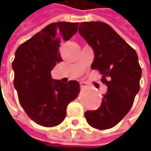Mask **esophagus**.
<instances>
[{"mask_svg": "<svg viewBox=\"0 0 151 151\" xmlns=\"http://www.w3.org/2000/svg\"><path fill=\"white\" fill-rule=\"evenodd\" d=\"M80 86L82 87V88H85L87 86V83L85 82H80Z\"/></svg>", "mask_w": 151, "mask_h": 151, "instance_id": "obj_1", "label": "esophagus"}]
</instances>
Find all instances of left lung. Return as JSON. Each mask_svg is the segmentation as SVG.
<instances>
[{
  "mask_svg": "<svg viewBox=\"0 0 151 151\" xmlns=\"http://www.w3.org/2000/svg\"><path fill=\"white\" fill-rule=\"evenodd\" d=\"M78 31L94 51L91 69L100 71L102 82L108 86L100 107L95 111H86L85 117L93 128L111 129L129 111L139 91L142 69L138 56L107 23L81 22Z\"/></svg>",
  "mask_w": 151,
  "mask_h": 151,
  "instance_id": "obj_1",
  "label": "left lung"
}]
</instances>
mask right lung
Segmentation results:
<instances>
[{"label": "right lung", "instance_id": "add662e5", "mask_svg": "<svg viewBox=\"0 0 151 151\" xmlns=\"http://www.w3.org/2000/svg\"><path fill=\"white\" fill-rule=\"evenodd\" d=\"M78 22L51 23L18 47L12 63L14 86L18 99L31 120L44 127H54L65 120L66 108L79 92V83L53 80L51 71L62 61V41L70 40Z\"/></svg>", "mask_w": 151, "mask_h": 151}]
</instances>
